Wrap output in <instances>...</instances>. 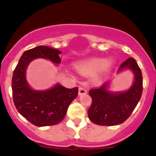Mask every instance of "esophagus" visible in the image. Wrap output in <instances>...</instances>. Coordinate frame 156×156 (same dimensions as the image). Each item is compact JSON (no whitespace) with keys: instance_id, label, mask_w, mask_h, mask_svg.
Segmentation results:
<instances>
[{"instance_id":"34e87169","label":"esophagus","mask_w":156,"mask_h":156,"mask_svg":"<svg viewBox=\"0 0 156 156\" xmlns=\"http://www.w3.org/2000/svg\"><path fill=\"white\" fill-rule=\"evenodd\" d=\"M87 93V89L85 87H80L79 88V94L80 95H83V94H85Z\"/></svg>"}]
</instances>
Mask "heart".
Masks as SVG:
<instances>
[{
  "instance_id": "1",
  "label": "heart",
  "mask_w": 156,
  "mask_h": 156,
  "mask_svg": "<svg viewBox=\"0 0 156 156\" xmlns=\"http://www.w3.org/2000/svg\"><path fill=\"white\" fill-rule=\"evenodd\" d=\"M113 65L114 61L112 59L105 61L103 58H90L76 62L74 63V67L83 75L94 74L95 80L100 81L104 78Z\"/></svg>"
}]
</instances>
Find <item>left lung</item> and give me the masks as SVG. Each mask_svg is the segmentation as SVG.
<instances>
[{
    "label": "left lung",
    "mask_w": 156,
    "mask_h": 156,
    "mask_svg": "<svg viewBox=\"0 0 156 156\" xmlns=\"http://www.w3.org/2000/svg\"><path fill=\"white\" fill-rule=\"evenodd\" d=\"M126 69L132 70L134 82L129 90L124 92L109 91L108 83L89 90L92 103L87 111L89 119L100 126H115L122 123L131 115L139 102L143 90L141 70L133 58H129L120 65L119 71Z\"/></svg>",
    "instance_id": "obj_1"
}]
</instances>
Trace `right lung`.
I'll return each instance as SVG.
<instances>
[{
    "label": "right lung",
    "mask_w": 156,
    "mask_h": 156,
    "mask_svg": "<svg viewBox=\"0 0 156 156\" xmlns=\"http://www.w3.org/2000/svg\"><path fill=\"white\" fill-rule=\"evenodd\" d=\"M61 53L50 47H36L23 54L14 70L12 80L14 104L19 113L37 126L59 123L78 94V87L68 89L60 84L43 91L33 90L26 80V70L30 62L43 58L58 64L61 62Z\"/></svg>",
    "instance_id": "obj_1"
}]
</instances>
